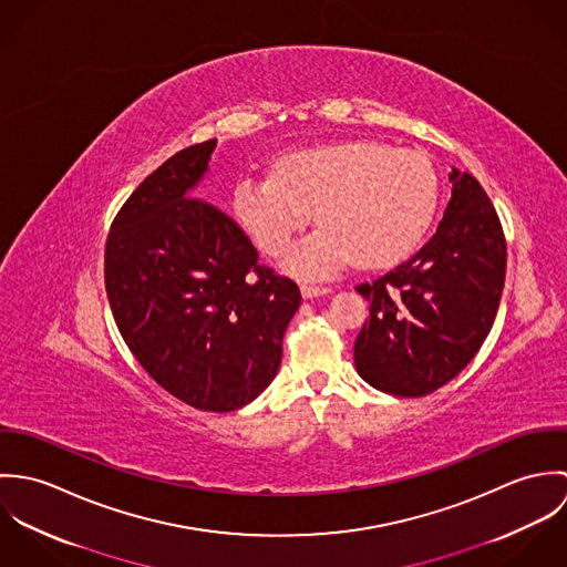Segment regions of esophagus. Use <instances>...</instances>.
Returning a JSON list of instances; mask_svg holds the SVG:
<instances>
[{"label": "esophagus", "instance_id": "34e87169", "mask_svg": "<svg viewBox=\"0 0 567 567\" xmlns=\"http://www.w3.org/2000/svg\"><path fill=\"white\" fill-rule=\"evenodd\" d=\"M329 292H331V288H324V286H301L303 299H317V297H323Z\"/></svg>", "mask_w": 567, "mask_h": 567}]
</instances>
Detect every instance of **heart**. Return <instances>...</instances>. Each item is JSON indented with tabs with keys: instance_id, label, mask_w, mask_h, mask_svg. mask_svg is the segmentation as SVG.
Segmentation results:
<instances>
[{
	"instance_id": "1",
	"label": "heart",
	"mask_w": 567,
	"mask_h": 567,
	"mask_svg": "<svg viewBox=\"0 0 567 567\" xmlns=\"http://www.w3.org/2000/svg\"><path fill=\"white\" fill-rule=\"evenodd\" d=\"M234 216L266 255H281L315 212L323 225L297 244L286 268L324 279L355 266L386 268L408 257L439 209V176L427 157L378 142H340L286 153L275 176L246 174Z\"/></svg>"
}]
</instances>
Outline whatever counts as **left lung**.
<instances>
[{"mask_svg":"<svg viewBox=\"0 0 567 567\" xmlns=\"http://www.w3.org/2000/svg\"><path fill=\"white\" fill-rule=\"evenodd\" d=\"M452 198L436 234L395 270L360 284L371 303L353 358L360 378L395 398H423L454 380L495 321L506 243L470 174L452 167Z\"/></svg>","mask_w":567,"mask_h":567,"instance_id":"obj_1","label":"left lung"}]
</instances>
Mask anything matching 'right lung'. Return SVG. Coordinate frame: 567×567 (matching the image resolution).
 <instances>
[{
  "label": "right lung",
  "mask_w": 567,
  "mask_h": 567,
  "mask_svg": "<svg viewBox=\"0 0 567 567\" xmlns=\"http://www.w3.org/2000/svg\"><path fill=\"white\" fill-rule=\"evenodd\" d=\"M214 148L176 153L131 194L106 238L104 284L146 373L187 405L231 412L275 380L301 292L259 266L229 214L194 196Z\"/></svg>",
  "instance_id": "obj_1"
}]
</instances>
